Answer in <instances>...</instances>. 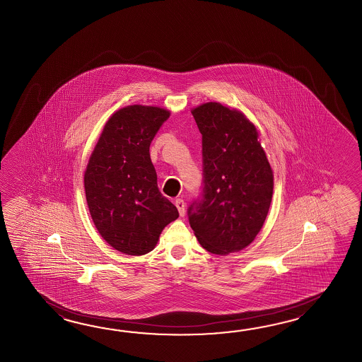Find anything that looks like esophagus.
<instances>
[{"instance_id": "esophagus-1", "label": "esophagus", "mask_w": 362, "mask_h": 362, "mask_svg": "<svg viewBox=\"0 0 362 362\" xmlns=\"http://www.w3.org/2000/svg\"><path fill=\"white\" fill-rule=\"evenodd\" d=\"M175 204H176V207H177L178 212H180V216H181V217H184L185 207H186V204H185L184 200L176 199V202H175Z\"/></svg>"}]
</instances>
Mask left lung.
Wrapping results in <instances>:
<instances>
[{
  "label": "left lung",
  "instance_id": "1",
  "mask_svg": "<svg viewBox=\"0 0 362 362\" xmlns=\"http://www.w3.org/2000/svg\"><path fill=\"white\" fill-rule=\"evenodd\" d=\"M202 133L203 190L187 209L208 252L246 248L262 230L273 195V170L254 124L218 102L192 108Z\"/></svg>",
  "mask_w": 362,
  "mask_h": 362
}]
</instances>
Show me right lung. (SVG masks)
<instances>
[{"label":"right lung","mask_w":362,"mask_h":362,"mask_svg":"<svg viewBox=\"0 0 362 362\" xmlns=\"http://www.w3.org/2000/svg\"><path fill=\"white\" fill-rule=\"evenodd\" d=\"M170 111L132 105L105 124L84 175L93 223L108 245L125 255L154 250L159 235L178 217L158 189L150 144Z\"/></svg>","instance_id":"1"}]
</instances>
